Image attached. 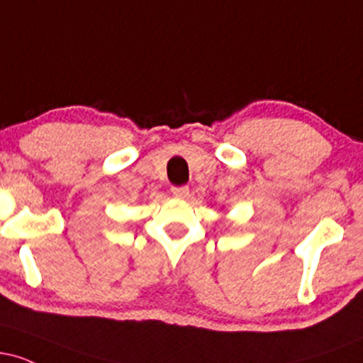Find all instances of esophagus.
<instances>
[{
    "instance_id": "1",
    "label": "esophagus",
    "mask_w": 363,
    "mask_h": 363,
    "mask_svg": "<svg viewBox=\"0 0 363 363\" xmlns=\"http://www.w3.org/2000/svg\"><path fill=\"white\" fill-rule=\"evenodd\" d=\"M172 194L176 196V198H187V194H189V187L187 186H174L172 187Z\"/></svg>"
}]
</instances>
